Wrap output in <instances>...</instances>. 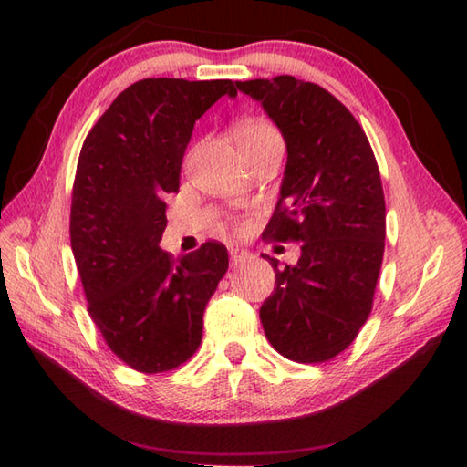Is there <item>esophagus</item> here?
<instances>
[{
  "label": "esophagus",
  "instance_id": "esophagus-1",
  "mask_svg": "<svg viewBox=\"0 0 467 467\" xmlns=\"http://www.w3.org/2000/svg\"><path fill=\"white\" fill-rule=\"evenodd\" d=\"M249 257H251L249 251L239 249V247H231V265H239L243 262H247Z\"/></svg>",
  "mask_w": 467,
  "mask_h": 467
}]
</instances>
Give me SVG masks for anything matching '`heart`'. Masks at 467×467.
<instances>
[{
    "instance_id": "heart-1",
    "label": "heart",
    "mask_w": 467,
    "mask_h": 467,
    "mask_svg": "<svg viewBox=\"0 0 467 467\" xmlns=\"http://www.w3.org/2000/svg\"><path fill=\"white\" fill-rule=\"evenodd\" d=\"M234 136H236V144H239V148H244V146L257 144V141H262L265 138L278 136V131H275L272 125L265 121H244L239 125V128H236Z\"/></svg>"
}]
</instances>
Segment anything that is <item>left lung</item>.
Segmentation results:
<instances>
[{"label":"left lung","instance_id":"left-lung-1","mask_svg":"<svg viewBox=\"0 0 467 467\" xmlns=\"http://www.w3.org/2000/svg\"><path fill=\"white\" fill-rule=\"evenodd\" d=\"M262 102L286 141L280 200L265 226L275 241H300L295 265L270 259L275 286L259 309L282 357L326 362L365 326L383 262L385 197L365 131L321 86L275 76L236 82Z\"/></svg>","mask_w":467,"mask_h":467}]
</instances>
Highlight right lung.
<instances>
[{
	"label": "right lung",
	"instance_id": "1",
	"mask_svg": "<svg viewBox=\"0 0 467 467\" xmlns=\"http://www.w3.org/2000/svg\"><path fill=\"white\" fill-rule=\"evenodd\" d=\"M231 80L146 78L125 88L84 140L72 218L88 313L107 346L140 373H164L197 350L203 311L228 270L223 243L177 259L161 249L169 193L193 125Z\"/></svg>",
	"mask_w": 467,
	"mask_h": 467
}]
</instances>
